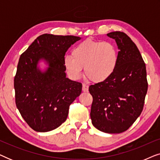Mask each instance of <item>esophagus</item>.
<instances>
[{
    "instance_id": "34e87169",
    "label": "esophagus",
    "mask_w": 160,
    "mask_h": 160,
    "mask_svg": "<svg viewBox=\"0 0 160 160\" xmlns=\"http://www.w3.org/2000/svg\"><path fill=\"white\" fill-rule=\"evenodd\" d=\"M89 89V86L86 84H83L82 85V90L83 92H87Z\"/></svg>"
}]
</instances>
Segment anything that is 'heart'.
I'll return each instance as SVG.
<instances>
[{
    "instance_id": "1",
    "label": "heart",
    "mask_w": 160,
    "mask_h": 160,
    "mask_svg": "<svg viewBox=\"0 0 160 160\" xmlns=\"http://www.w3.org/2000/svg\"><path fill=\"white\" fill-rule=\"evenodd\" d=\"M72 57L65 55L63 64L74 79L84 73L94 82H102L110 78L117 68L119 53L113 43L108 41L87 39L72 50Z\"/></svg>"
}]
</instances>
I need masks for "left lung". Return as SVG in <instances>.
Instances as JSON below:
<instances>
[{"mask_svg": "<svg viewBox=\"0 0 160 160\" xmlns=\"http://www.w3.org/2000/svg\"><path fill=\"white\" fill-rule=\"evenodd\" d=\"M107 36L116 41L119 60L110 78L89 86L93 98L90 117L98 130L121 133L134 123L143 111L148 89L146 65L128 35L116 31Z\"/></svg>", "mask_w": 160, "mask_h": 160, "instance_id": "8db88e82", "label": "left lung"}]
</instances>
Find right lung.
Segmentation results:
<instances>
[{
  "instance_id": "1",
  "label": "right lung",
  "mask_w": 160,
  "mask_h": 160,
  "mask_svg": "<svg viewBox=\"0 0 160 160\" xmlns=\"http://www.w3.org/2000/svg\"><path fill=\"white\" fill-rule=\"evenodd\" d=\"M81 38L43 34L19 58L14 77L15 101L27 124L37 132L53 130L65 122L69 106L82 93V83L66 78L65 52ZM43 60L45 71L38 64Z\"/></svg>"
}]
</instances>
